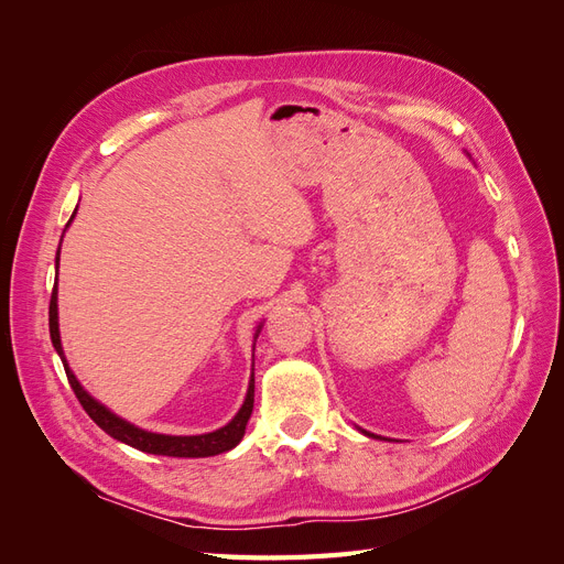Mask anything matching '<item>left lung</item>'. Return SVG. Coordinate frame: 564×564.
<instances>
[{
	"mask_svg": "<svg viewBox=\"0 0 564 564\" xmlns=\"http://www.w3.org/2000/svg\"><path fill=\"white\" fill-rule=\"evenodd\" d=\"M367 435H371V433H367Z\"/></svg>",
	"mask_w": 564,
	"mask_h": 564,
	"instance_id": "left-lung-1",
	"label": "left lung"
}]
</instances>
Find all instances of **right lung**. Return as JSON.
Listing matches in <instances>:
<instances>
[{"instance_id": "1", "label": "right lung", "mask_w": 564, "mask_h": 564, "mask_svg": "<svg viewBox=\"0 0 564 564\" xmlns=\"http://www.w3.org/2000/svg\"><path fill=\"white\" fill-rule=\"evenodd\" d=\"M75 214H77V209H75ZM75 214L70 216V220H67V226L73 224ZM61 242H63V237H61ZM58 261H61V247L56 251V286H54V292H51V303H48V334H51V344H54L58 357L63 360L67 381H70L79 404L84 406V412H87L94 419V423L98 425V429H104L110 437H115L117 442H124V445H129L133 449H141L145 454H158V456L204 458V456H216V454L230 452L232 447L240 445V440L245 437V431H247V421H249L251 409H253V369H251L247 398H245V402L240 406V412H237L232 416V421H228L224 429H218L214 433H202V435H162V433L143 431V429H139V425H133V423L124 421L122 416L112 414L106 404H100L96 398H91L89 392L82 388V383L77 381L70 365H67L63 346H61V332H58ZM261 327H263V322L259 324V327H256L253 340L259 338Z\"/></svg>"}]
</instances>
